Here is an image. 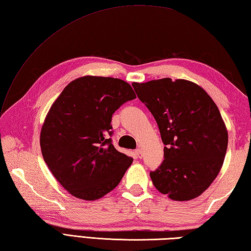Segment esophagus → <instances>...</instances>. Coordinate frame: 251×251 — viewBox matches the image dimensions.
<instances>
[{"label": "esophagus", "mask_w": 251, "mask_h": 251, "mask_svg": "<svg viewBox=\"0 0 251 251\" xmlns=\"http://www.w3.org/2000/svg\"><path fill=\"white\" fill-rule=\"evenodd\" d=\"M135 153H136V155H137L138 158H141L142 157V150H141V149H137V150L135 151Z\"/></svg>", "instance_id": "34e87169"}]
</instances>
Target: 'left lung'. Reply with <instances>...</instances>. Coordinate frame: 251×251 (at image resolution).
<instances>
[{
	"label": "left lung",
	"mask_w": 251,
	"mask_h": 251,
	"mask_svg": "<svg viewBox=\"0 0 251 251\" xmlns=\"http://www.w3.org/2000/svg\"><path fill=\"white\" fill-rule=\"evenodd\" d=\"M155 119L164 161L150 173L154 186L173 201H191L214 182L225 162L227 129L214 100L200 85L165 77L132 83Z\"/></svg>",
	"instance_id": "left-lung-1"
}]
</instances>
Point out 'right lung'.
I'll list each match as a JSON object with an SVG mask.
<instances>
[{"label": "right lung", "mask_w": 251, "mask_h": 251, "mask_svg": "<svg viewBox=\"0 0 251 251\" xmlns=\"http://www.w3.org/2000/svg\"><path fill=\"white\" fill-rule=\"evenodd\" d=\"M136 98L120 78L85 75L69 83L51 104L40 135L50 173L76 199L95 201L120 183L132 158L112 145L111 120Z\"/></svg>", "instance_id": "right-lung-1"}]
</instances>
